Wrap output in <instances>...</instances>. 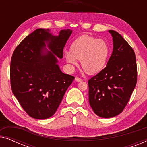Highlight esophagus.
<instances>
[{"instance_id": "1", "label": "esophagus", "mask_w": 147, "mask_h": 147, "mask_svg": "<svg viewBox=\"0 0 147 147\" xmlns=\"http://www.w3.org/2000/svg\"><path fill=\"white\" fill-rule=\"evenodd\" d=\"M75 80H76V81H77V82H82V81H83V80H82V78H79V77H76Z\"/></svg>"}]
</instances>
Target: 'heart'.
I'll use <instances>...</instances> for the list:
<instances>
[{"label":"heart","mask_w":147,"mask_h":147,"mask_svg":"<svg viewBox=\"0 0 147 147\" xmlns=\"http://www.w3.org/2000/svg\"><path fill=\"white\" fill-rule=\"evenodd\" d=\"M109 53L110 47L107 42L86 35L73 42L71 51H66L65 57L67 63L72 65H77L78 59H81L84 71L94 74L103 68Z\"/></svg>","instance_id":"b5f03b06"}]
</instances>
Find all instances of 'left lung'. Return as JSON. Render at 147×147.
Returning a JSON list of instances; mask_svg holds the SVG:
<instances>
[{
    "mask_svg": "<svg viewBox=\"0 0 147 147\" xmlns=\"http://www.w3.org/2000/svg\"><path fill=\"white\" fill-rule=\"evenodd\" d=\"M113 51L106 67L88 80L89 102L96 115L112 118L121 113L137 82L134 50L118 32L110 30Z\"/></svg>",
    "mask_w": 147,
    "mask_h": 147,
    "instance_id": "1",
    "label": "left lung"
}]
</instances>
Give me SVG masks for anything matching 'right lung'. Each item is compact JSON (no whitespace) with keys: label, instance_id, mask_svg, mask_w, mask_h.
<instances>
[{"label":"right lung","instance_id":"1","mask_svg":"<svg viewBox=\"0 0 147 147\" xmlns=\"http://www.w3.org/2000/svg\"><path fill=\"white\" fill-rule=\"evenodd\" d=\"M49 31L36 29L17 46L11 57L12 92L28 115L36 119H46L55 113L75 78L62 73L54 55L63 57L72 31L61 30L57 37ZM45 42L51 52L45 49Z\"/></svg>","mask_w":147,"mask_h":147}]
</instances>
